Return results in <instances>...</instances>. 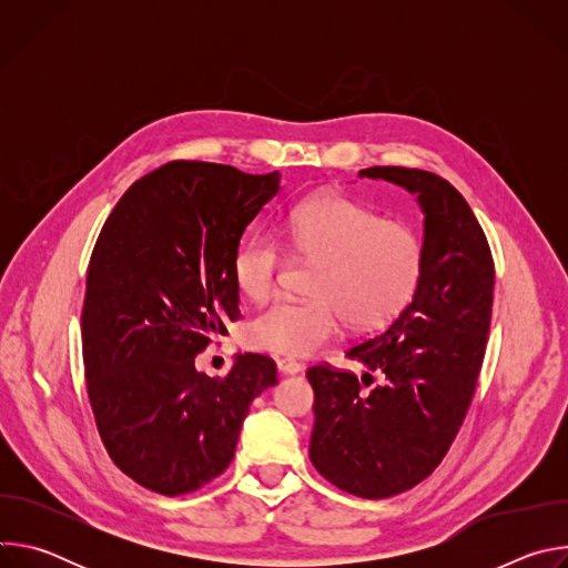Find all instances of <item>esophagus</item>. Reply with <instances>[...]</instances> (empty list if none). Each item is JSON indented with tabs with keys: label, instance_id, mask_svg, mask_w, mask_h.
<instances>
[{
	"label": "esophagus",
	"instance_id": "34e87169",
	"mask_svg": "<svg viewBox=\"0 0 568 568\" xmlns=\"http://www.w3.org/2000/svg\"><path fill=\"white\" fill-rule=\"evenodd\" d=\"M276 366H278V373H283V375H296L303 371V366L294 359H278Z\"/></svg>",
	"mask_w": 568,
	"mask_h": 568
}]
</instances>
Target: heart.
I'll return each instance as SVG.
<instances>
[{"label":"heart","instance_id":"1","mask_svg":"<svg viewBox=\"0 0 568 568\" xmlns=\"http://www.w3.org/2000/svg\"><path fill=\"white\" fill-rule=\"evenodd\" d=\"M292 250L316 263L310 301L276 298L247 323L254 348L305 357L326 344L339 314L353 331L386 326L418 292L425 272V242L416 226L384 220L375 209L337 193L296 204L285 220ZM281 265L278 245L267 235L242 242L231 276L242 296L263 301Z\"/></svg>","mask_w":568,"mask_h":568}]
</instances>
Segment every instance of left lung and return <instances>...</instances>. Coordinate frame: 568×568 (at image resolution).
Masks as SVG:
<instances>
[{"instance_id":"1","label":"left lung","mask_w":568,"mask_h":568,"mask_svg":"<svg viewBox=\"0 0 568 568\" xmlns=\"http://www.w3.org/2000/svg\"><path fill=\"white\" fill-rule=\"evenodd\" d=\"M359 178L416 195L425 272L412 303L379 335L346 351L364 366L362 377L307 368L310 460L344 493L384 499L427 478L463 425L490 331L495 263L469 204L447 180L402 166Z\"/></svg>"}]
</instances>
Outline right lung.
<instances>
[{"label":"right lung","instance_id":"add662e5","mask_svg":"<svg viewBox=\"0 0 568 568\" xmlns=\"http://www.w3.org/2000/svg\"><path fill=\"white\" fill-rule=\"evenodd\" d=\"M281 191V175L173 161L110 213L88 270L83 362L110 458L143 488L178 497L226 469L250 404L276 364L235 355L224 379L197 353L237 316L231 261Z\"/></svg>","mask_w":568,"mask_h":568}]
</instances>
